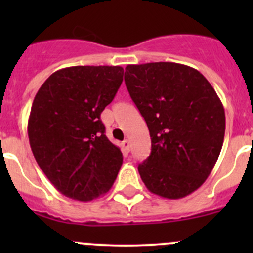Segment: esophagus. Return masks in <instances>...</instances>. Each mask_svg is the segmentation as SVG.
I'll use <instances>...</instances> for the list:
<instances>
[{
    "mask_svg": "<svg viewBox=\"0 0 253 253\" xmlns=\"http://www.w3.org/2000/svg\"><path fill=\"white\" fill-rule=\"evenodd\" d=\"M129 148H131V143H129L128 139H125V141L122 142V149H124L125 152H129Z\"/></svg>",
    "mask_w": 253,
    "mask_h": 253,
    "instance_id": "1",
    "label": "esophagus"
}]
</instances>
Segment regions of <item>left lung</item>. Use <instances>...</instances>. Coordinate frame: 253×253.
I'll list each match as a JSON object with an SVG mask.
<instances>
[{"label": "left lung", "instance_id": "1", "mask_svg": "<svg viewBox=\"0 0 253 253\" xmlns=\"http://www.w3.org/2000/svg\"><path fill=\"white\" fill-rule=\"evenodd\" d=\"M125 83L144 117L150 155L138 165L145 187L178 200L195 192L213 170L225 134V112L202 73L175 62L128 65Z\"/></svg>", "mask_w": 253, "mask_h": 253}]
</instances>
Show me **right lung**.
<instances>
[{
	"instance_id": "add662e5",
	"label": "right lung",
	"mask_w": 253,
	"mask_h": 253,
	"mask_svg": "<svg viewBox=\"0 0 253 253\" xmlns=\"http://www.w3.org/2000/svg\"><path fill=\"white\" fill-rule=\"evenodd\" d=\"M122 81L120 66H73L52 73L35 95L28 121L30 148L66 197L93 201L116 180L124 158L105 136L100 115Z\"/></svg>"
}]
</instances>
